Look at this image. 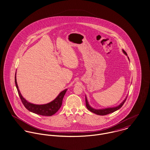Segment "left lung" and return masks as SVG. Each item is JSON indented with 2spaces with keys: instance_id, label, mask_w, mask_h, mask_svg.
Here are the masks:
<instances>
[{
  "instance_id": "8db88e82",
  "label": "left lung",
  "mask_w": 150,
  "mask_h": 150,
  "mask_svg": "<svg viewBox=\"0 0 150 150\" xmlns=\"http://www.w3.org/2000/svg\"><path fill=\"white\" fill-rule=\"evenodd\" d=\"M123 52L127 56L126 52L125 50H123ZM128 59H129V57H128ZM126 99H127V97H126V98L125 99V100L120 104V105H118V106H117V107L110 108H106V109H95L92 108L90 106V105H89V103H88V100H87V98H86V97H85L86 106V108H88V109L89 110V111H90L91 112H93V113H94V114H97V115H105L109 114H110V113L113 112H114V111H115L120 109V108L123 105V104L125 103V102Z\"/></svg>"
}]
</instances>
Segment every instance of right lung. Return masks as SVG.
Returning <instances> with one entry per match:
<instances>
[{
  "label": "right lung",
  "instance_id": "obj_1",
  "mask_svg": "<svg viewBox=\"0 0 150 150\" xmlns=\"http://www.w3.org/2000/svg\"><path fill=\"white\" fill-rule=\"evenodd\" d=\"M15 82L16 87L17 88L19 96L25 108L30 112H32L33 113L41 115H43V116H52L59 110V109L62 105V100L64 97V95L65 94V93L67 91V89H65L62 91H61L59 94V96L54 100L48 103L44 104V105H35L28 102L21 96L18 86L16 74L15 77Z\"/></svg>",
  "mask_w": 150,
  "mask_h": 150
}]
</instances>
